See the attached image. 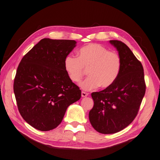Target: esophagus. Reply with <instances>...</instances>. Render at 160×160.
Listing matches in <instances>:
<instances>
[{
  "label": "esophagus",
  "mask_w": 160,
  "mask_h": 160,
  "mask_svg": "<svg viewBox=\"0 0 160 160\" xmlns=\"http://www.w3.org/2000/svg\"><path fill=\"white\" fill-rule=\"evenodd\" d=\"M88 95V93L85 92H82V97H86Z\"/></svg>",
  "instance_id": "1"
}]
</instances>
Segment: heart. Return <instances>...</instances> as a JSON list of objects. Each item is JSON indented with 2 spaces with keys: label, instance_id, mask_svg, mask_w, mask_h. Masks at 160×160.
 Wrapping results in <instances>:
<instances>
[{
  "label": "heart",
  "instance_id": "1",
  "mask_svg": "<svg viewBox=\"0 0 160 160\" xmlns=\"http://www.w3.org/2000/svg\"><path fill=\"white\" fill-rule=\"evenodd\" d=\"M68 76L78 82L88 70L89 76L80 84L84 90L108 88L115 83L122 67L120 55L98 43H90L80 49L78 57L70 54L64 60Z\"/></svg>",
  "mask_w": 160,
  "mask_h": 160
}]
</instances>
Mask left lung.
I'll return each mask as SVG.
<instances>
[{
	"instance_id": "8db88e82",
	"label": "left lung",
	"mask_w": 160,
	"mask_h": 160,
	"mask_svg": "<svg viewBox=\"0 0 160 160\" xmlns=\"http://www.w3.org/2000/svg\"><path fill=\"white\" fill-rule=\"evenodd\" d=\"M122 60L119 76L111 87L91 94L94 107L89 112L93 128L102 134L122 130L135 119L145 93L143 68L127 45L111 40Z\"/></svg>"
}]
</instances>
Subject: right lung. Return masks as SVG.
<instances>
[{
    "label": "right lung",
    "mask_w": 160,
    "mask_h": 160,
    "mask_svg": "<svg viewBox=\"0 0 160 160\" xmlns=\"http://www.w3.org/2000/svg\"><path fill=\"white\" fill-rule=\"evenodd\" d=\"M74 40L44 38L22 58L13 84L17 107L35 129L52 130L60 124L67 108L81 97L68 76L64 60Z\"/></svg>",
    "instance_id": "obj_1"
}]
</instances>
